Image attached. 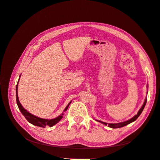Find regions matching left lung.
<instances>
[{
  "label": "left lung",
  "instance_id": "left-lung-1",
  "mask_svg": "<svg viewBox=\"0 0 160 160\" xmlns=\"http://www.w3.org/2000/svg\"><path fill=\"white\" fill-rule=\"evenodd\" d=\"M146 102H147V99H145V101H144V103L142 105V107L140 108V109L139 110L138 114L135 115L134 117H133L132 118H131L130 119H129L128 121H125V122L118 123H105V122H101V121H99V120H97V121H98V122H100V123H101L105 125H108V127H109L111 128H119L124 127V126H125V125H128L131 123L135 122V121L138 118V117L140 115V114H141L142 112L143 111V110L145 108V105H146Z\"/></svg>",
  "mask_w": 160,
  "mask_h": 160
}]
</instances>
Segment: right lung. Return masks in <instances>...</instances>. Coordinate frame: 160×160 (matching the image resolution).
Here are the masks:
<instances>
[{
    "instance_id": "add662e5",
    "label": "right lung",
    "mask_w": 160,
    "mask_h": 160,
    "mask_svg": "<svg viewBox=\"0 0 160 160\" xmlns=\"http://www.w3.org/2000/svg\"><path fill=\"white\" fill-rule=\"evenodd\" d=\"M19 79H20V77H19ZM18 81H19V79L18 81ZM18 83H17V87H16L17 103V105H18V108L19 110H20L21 113L24 115V117L26 118V119L30 123H31V124H32L34 125H36V126L41 127V128H45L47 125H48V126H49V127H52V126H53V125H55V124H57L62 118V117H63V115H64L63 113H62L61 115H60L59 116H58L57 118H56L55 119H42V118H38V117H37V116L30 113L29 112H28V111L25 109L23 108L22 105L20 103V101H19V100H18V92H17V90H18L17 89H18ZM71 103V101L68 105H67V106L66 107V108L65 109L64 111H67V109H68L69 106Z\"/></svg>"
}]
</instances>
